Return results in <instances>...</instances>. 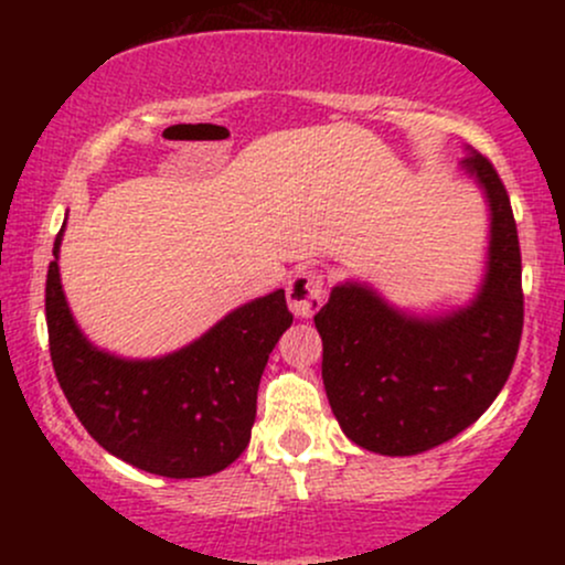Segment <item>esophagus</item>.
<instances>
[{
    "label": "esophagus",
    "mask_w": 565,
    "mask_h": 565,
    "mask_svg": "<svg viewBox=\"0 0 565 565\" xmlns=\"http://www.w3.org/2000/svg\"><path fill=\"white\" fill-rule=\"evenodd\" d=\"M287 300L297 319H310L323 302V276L313 268L295 270V276L289 278Z\"/></svg>",
    "instance_id": "obj_1"
}]
</instances>
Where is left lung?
<instances>
[{
  "mask_svg": "<svg viewBox=\"0 0 565 565\" xmlns=\"http://www.w3.org/2000/svg\"><path fill=\"white\" fill-rule=\"evenodd\" d=\"M459 170L489 204V249L472 300L446 313H414L348 278L313 316L337 423L355 446L385 457L436 449L476 423L521 345V246L508 191L472 148Z\"/></svg>",
  "mask_w": 565,
  "mask_h": 565,
  "instance_id": "1",
  "label": "left lung"
}]
</instances>
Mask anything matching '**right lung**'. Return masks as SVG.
<instances>
[{
  "label": "right lung",
  "instance_id": "obj_1",
  "mask_svg": "<svg viewBox=\"0 0 565 565\" xmlns=\"http://www.w3.org/2000/svg\"><path fill=\"white\" fill-rule=\"evenodd\" d=\"M47 270L50 355L84 430L114 457L164 478H204L236 462L257 414V387L278 337L291 327L284 289L223 316L199 340L157 359L93 345L61 284V242Z\"/></svg>",
  "mask_w": 565,
  "mask_h": 565
}]
</instances>
